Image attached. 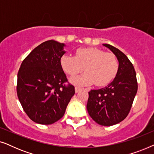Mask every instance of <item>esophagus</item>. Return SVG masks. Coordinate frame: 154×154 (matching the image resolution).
I'll list each match as a JSON object with an SVG mask.
<instances>
[{
    "mask_svg": "<svg viewBox=\"0 0 154 154\" xmlns=\"http://www.w3.org/2000/svg\"><path fill=\"white\" fill-rule=\"evenodd\" d=\"M82 89H83V88H82L75 87V92H76V93H77V92H79L80 91V90H81Z\"/></svg>",
    "mask_w": 154,
    "mask_h": 154,
    "instance_id": "1",
    "label": "esophagus"
}]
</instances>
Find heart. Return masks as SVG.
Instances as JSON below:
<instances>
[{
  "instance_id": "obj_1",
  "label": "heart",
  "mask_w": 154,
  "mask_h": 154,
  "mask_svg": "<svg viewBox=\"0 0 154 154\" xmlns=\"http://www.w3.org/2000/svg\"><path fill=\"white\" fill-rule=\"evenodd\" d=\"M64 72L75 77L83 70L86 73L73 79L72 83L79 85H91L102 87L108 85L116 76L119 63L116 56L95 48H79L74 56L64 54L60 59Z\"/></svg>"
}]
</instances>
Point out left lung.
<instances>
[{
	"label": "left lung",
	"mask_w": 154,
	"mask_h": 154,
	"mask_svg": "<svg viewBox=\"0 0 154 154\" xmlns=\"http://www.w3.org/2000/svg\"><path fill=\"white\" fill-rule=\"evenodd\" d=\"M116 56L119 69L113 81L106 87L88 92L87 109L96 123L104 126L116 125L128 116L137 92V81L133 65L118 48L103 44Z\"/></svg>",
	"instance_id": "left-lung-1"
}]
</instances>
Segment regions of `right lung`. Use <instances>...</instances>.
Masks as SVG:
<instances>
[{
    "label": "right lung",
    "instance_id": "add662e5",
    "mask_svg": "<svg viewBox=\"0 0 154 154\" xmlns=\"http://www.w3.org/2000/svg\"><path fill=\"white\" fill-rule=\"evenodd\" d=\"M64 46L53 40L43 42L19 69L17 94L25 113L36 123L50 125L62 119L75 94L60 64Z\"/></svg>",
    "mask_w": 154,
    "mask_h": 154
}]
</instances>
